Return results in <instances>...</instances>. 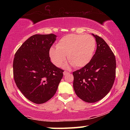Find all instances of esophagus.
Wrapping results in <instances>:
<instances>
[{"label": "esophagus", "mask_w": 130, "mask_h": 130, "mask_svg": "<svg viewBox=\"0 0 130 130\" xmlns=\"http://www.w3.org/2000/svg\"><path fill=\"white\" fill-rule=\"evenodd\" d=\"M70 73L68 72V71H63L64 75H66V74H70Z\"/></svg>", "instance_id": "esophagus-1"}]
</instances>
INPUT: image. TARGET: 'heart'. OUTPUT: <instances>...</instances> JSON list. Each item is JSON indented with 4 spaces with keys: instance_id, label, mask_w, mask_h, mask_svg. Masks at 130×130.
Here are the masks:
<instances>
[{
    "instance_id": "1",
    "label": "heart",
    "mask_w": 130,
    "mask_h": 130,
    "mask_svg": "<svg viewBox=\"0 0 130 130\" xmlns=\"http://www.w3.org/2000/svg\"><path fill=\"white\" fill-rule=\"evenodd\" d=\"M96 47V40L90 35L69 34L58 41L56 48L50 49V56L57 67L63 65L67 56L70 65L80 68L90 62Z\"/></svg>"
}]
</instances>
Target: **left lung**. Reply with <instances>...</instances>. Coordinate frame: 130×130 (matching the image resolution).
<instances>
[{
	"instance_id": "8db88e82",
	"label": "left lung",
	"mask_w": 130,
	"mask_h": 130,
	"mask_svg": "<svg viewBox=\"0 0 130 130\" xmlns=\"http://www.w3.org/2000/svg\"><path fill=\"white\" fill-rule=\"evenodd\" d=\"M96 50L86 66L73 73V88L79 98L87 103L103 98L111 90L116 77V60L106 41L96 35Z\"/></svg>"
}]
</instances>
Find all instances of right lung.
Segmentation results:
<instances>
[{
    "label": "right lung",
    "mask_w": 130,
    "mask_h": 130,
    "mask_svg": "<svg viewBox=\"0 0 130 130\" xmlns=\"http://www.w3.org/2000/svg\"><path fill=\"white\" fill-rule=\"evenodd\" d=\"M56 35H32L18 50L13 60V76L17 87L29 100L42 104L56 93L63 70L51 62L50 50Z\"/></svg>",
    "instance_id": "right-lung-1"
}]
</instances>
